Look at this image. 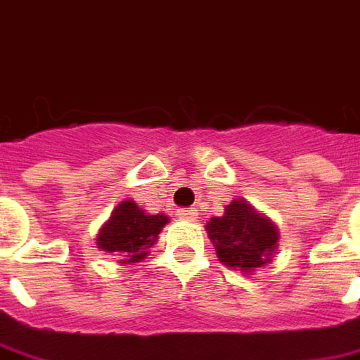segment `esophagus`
I'll return each mask as SVG.
<instances>
[{
	"label": "esophagus",
	"mask_w": 360,
	"mask_h": 360,
	"mask_svg": "<svg viewBox=\"0 0 360 360\" xmlns=\"http://www.w3.org/2000/svg\"><path fill=\"white\" fill-rule=\"evenodd\" d=\"M178 216H180L182 220H196V218H198V212H196L194 208H180V210H178Z\"/></svg>",
	"instance_id": "34e87169"
}]
</instances>
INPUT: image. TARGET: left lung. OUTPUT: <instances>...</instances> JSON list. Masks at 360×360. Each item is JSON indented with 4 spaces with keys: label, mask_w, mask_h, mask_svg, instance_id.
I'll return each instance as SVG.
<instances>
[{
    "label": "left lung",
    "mask_w": 360,
    "mask_h": 360,
    "mask_svg": "<svg viewBox=\"0 0 360 360\" xmlns=\"http://www.w3.org/2000/svg\"><path fill=\"white\" fill-rule=\"evenodd\" d=\"M206 232L218 260L244 274L269 264L278 242V229L240 198L230 202L224 216L210 218Z\"/></svg>",
    "instance_id": "left-lung-1"
}]
</instances>
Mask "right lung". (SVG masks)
Returning <instances> with one entry per match:
<instances>
[{
	"mask_svg": "<svg viewBox=\"0 0 360 360\" xmlns=\"http://www.w3.org/2000/svg\"><path fill=\"white\" fill-rule=\"evenodd\" d=\"M166 222L168 216L146 214L134 200L120 202L98 234V248L116 255L124 264L140 262L158 240Z\"/></svg>",
	"mask_w": 360,
	"mask_h": 360,
	"instance_id": "1",
	"label": "right lung"
}]
</instances>
